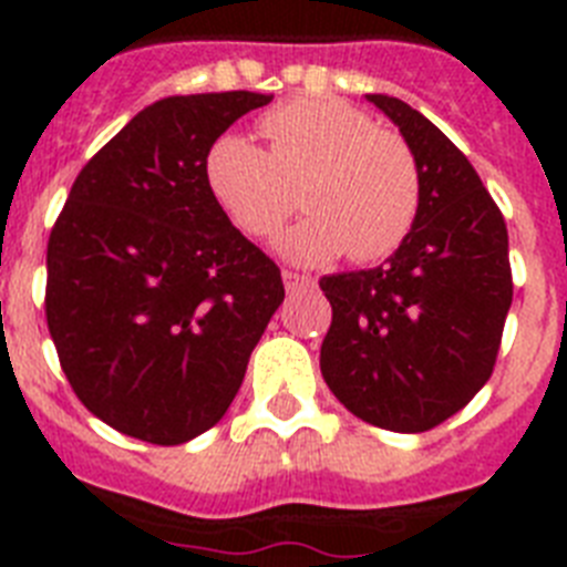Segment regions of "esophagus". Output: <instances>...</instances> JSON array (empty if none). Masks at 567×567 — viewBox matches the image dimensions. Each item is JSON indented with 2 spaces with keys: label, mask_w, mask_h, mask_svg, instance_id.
<instances>
[{
  "label": "esophagus",
  "mask_w": 567,
  "mask_h": 567,
  "mask_svg": "<svg viewBox=\"0 0 567 567\" xmlns=\"http://www.w3.org/2000/svg\"><path fill=\"white\" fill-rule=\"evenodd\" d=\"M315 280L309 278V275H300V272H292V269H284V287H287V292H298V289H307L312 287Z\"/></svg>",
  "instance_id": "esophagus-1"
}]
</instances>
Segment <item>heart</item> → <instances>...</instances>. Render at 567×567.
Masks as SVG:
<instances>
[{
    "instance_id": "1",
    "label": "heart",
    "mask_w": 567,
    "mask_h": 567,
    "mask_svg": "<svg viewBox=\"0 0 567 567\" xmlns=\"http://www.w3.org/2000/svg\"><path fill=\"white\" fill-rule=\"evenodd\" d=\"M260 150L244 135H218L204 158L209 195L255 240L272 238L289 215H309L280 238L298 264H358L403 247L417 224L423 178L412 144L340 99L303 96L260 115Z\"/></svg>"
}]
</instances>
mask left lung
<instances>
[{"label": "left lung", "instance_id": "8db88e82", "mask_svg": "<svg viewBox=\"0 0 567 567\" xmlns=\"http://www.w3.org/2000/svg\"><path fill=\"white\" fill-rule=\"evenodd\" d=\"M412 144L417 224L383 267L320 278L332 327L320 372L334 398L389 432H429L485 385L514 298L508 229L477 169L423 113L365 96Z\"/></svg>", "mask_w": 567, "mask_h": 567}]
</instances>
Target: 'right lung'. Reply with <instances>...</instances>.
<instances>
[{
    "label": "right lung",
    "mask_w": 567,
    "mask_h": 567,
    "mask_svg": "<svg viewBox=\"0 0 567 567\" xmlns=\"http://www.w3.org/2000/svg\"><path fill=\"white\" fill-rule=\"evenodd\" d=\"M269 102L229 90L150 104L84 164L50 229L59 363L87 412L127 437L178 445L213 429L284 300L278 264L204 178L215 138Z\"/></svg>",
    "instance_id": "1"
}]
</instances>
